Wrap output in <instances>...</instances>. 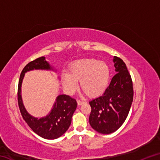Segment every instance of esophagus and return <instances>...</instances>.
Instances as JSON below:
<instances>
[{"label":"esophagus","instance_id":"34e87169","mask_svg":"<svg viewBox=\"0 0 160 160\" xmlns=\"http://www.w3.org/2000/svg\"><path fill=\"white\" fill-rule=\"evenodd\" d=\"M78 105H81V104H84V103H85V102L84 101H81V100H79V99H78Z\"/></svg>","mask_w":160,"mask_h":160}]
</instances>
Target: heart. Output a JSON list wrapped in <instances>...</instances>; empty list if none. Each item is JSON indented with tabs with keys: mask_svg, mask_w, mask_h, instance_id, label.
<instances>
[{
	"mask_svg": "<svg viewBox=\"0 0 160 160\" xmlns=\"http://www.w3.org/2000/svg\"><path fill=\"white\" fill-rule=\"evenodd\" d=\"M110 69L108 65L97 59H82L74 62L70 67V72L62 74V82L68 92L72 94L80 88L90 97L102 94L108 88Z\"/></svg>",
	"mask_w": 160,
	"mask_h": 160,
	"instance_id": "heart-1",
	"label": "heart"
}]
</instances>
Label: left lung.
<instances>
[{"instance_id": "left-lung-1", "label": "left lung", "mask_w": 160, "mask_h": 160, "mask_svg": "<svg viewBox=\"0 0 160 160\" xmlns=\"http://www.w3.org/2000/svg\"><path fill=\"white\" fill-rule=\"evenodd\" d=\"M116 75L102 96L90 101V124L102 134H110L122 126L131 109L133 88L131 76L122 59L113 58Z\"/></svg>"}]
</instances>
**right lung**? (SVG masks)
<instances>
[{"instance_id":"1","label":"right lung","mask_w":160,"mask_h":160,"mask_svg":"<svg viewBox=\"0 0 160 160\" xmlns=\"http://www.w3.org/2000/svg\"><path fill=\"white\" fill-rule=\"evenodd\" d=\"M34 69L53 70L45 57H39L27 64L22 71L18 89V101L19 108L24 120L35 133L43 138L53 140L65 133L71 123L72 114L77 108V102L66 94H61L56 98L53 109L45 117L37 118L27 112L21 97V85L25 72Z\"/></svg>"}]
</instances>
